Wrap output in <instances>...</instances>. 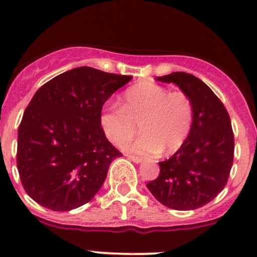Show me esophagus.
<instances>
[{"label":"esophagus","mask_w":257,"mask_h":257,"mask_svg":"<svg viewBox=\"0 0 257 257\" xmlns=\"http://www.w3.org/2000/svg\"><path fill=\"white\" fill-rule=\"evenodd\" d=\"M128 159L131 160V162H133V163H136V164H139V163H142V158H139V157H136V155H128Z\"/></svg>","instance_id":"34e87169"}]
</instances>
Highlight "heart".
Returning a JSON list of instances; mask_svg holds the SVG:
<instances>
[{
    "instance_id": "1",
    "label": "heart",
    "mask_w": 257,
    "mask_h": 257,
    "mask_svg": "<svg viewBox=\"0 0 257 257\" xmlns=\"http://www.w3.org/2000/svg\"><path fill=\"white\" fill-rule=\"evenodd\" d=\"M194 120V105L184 92H170L157 83L145 82L131 87L121 97V107L110 105L100 114V124L107 138L137 154H167L185 143Z\"/></svg>"
}]
</instances>
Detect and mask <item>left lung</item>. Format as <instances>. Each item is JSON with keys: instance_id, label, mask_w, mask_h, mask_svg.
I'll use <instances>...</instances> for the list:
<instances>
[{"instance_id": "left-lung-1", "label": "left lung", "mask_w": 257, "mask_h": 257, "mask_svg": "<svg viewBox=\"0 0 257 257\" xmlns=\"http://www.w3.org/2000/svg\"><path fill=\"white\" fill-rule=\"evenodd\" d=\"M157 80L174 83L190 97L194 120L185 143L159 163V177L147 186L164 206L195 210L216 198L226 185L234 160L231 120L216 94L193 74L174 72Z\"/></svg>"}]
</instances>
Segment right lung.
<instances>
[{"label": "right lung", "instance_id": "obj_1", "mask_svg": "<svg viewBox=\"0 0 257 257\" xmlns=\"http://www.w3.org/2000/svg\"><path fill=\"white\" fill-rule=\"evenodd\" d=\"M133 77L78 67L36 92L23 113L17 169L26 193L53 211H69L94 198L120 152L105 138V100Z\"/></svg>", "mask_w": 257, "mask_h": 257}]
</instances>
